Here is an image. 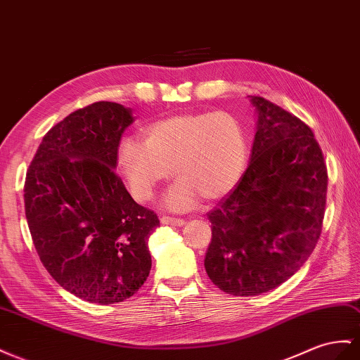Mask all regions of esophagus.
<instances>
[{
    "instance_id": "esophagus-1",
    "label": "esophagus",
    "mask_w": 360,
    "mask_h": 360,
    "mask_svg": "<svg viewBox=\"0 0 360 360\" xmlns=\"http://www.w3.org/2000/svg\"><path fill=\"white\" fill-rule=\"evenodd\" d=\"M160 222H162V224H167V226H179V227L184 226V219L174 218V217H167V215L160 218Z\"/></svg>"
}]
</instances>
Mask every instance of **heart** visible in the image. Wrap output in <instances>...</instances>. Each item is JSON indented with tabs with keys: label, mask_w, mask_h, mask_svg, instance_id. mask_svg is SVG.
<instances>
[{
	"label": "heart",
	"mask_w": 360,
	"mask_h": 360,
	"mask_svg": "<svg viewBox=\"0 0 360 360\" xmlns=\"http://www.w3.org/2000/svg\"><path fill=\"white\" fill-rule=\"evenodd\" d=\"M142 133L143 142L122 138L116 148V167L138 201H150L172 171L177 183L165 201L172 210H189L200 198L229 195L247 171L248 134L230 113H181Z\"/></svg>",
	"instance_id": "heart-1"
}]
</instances>
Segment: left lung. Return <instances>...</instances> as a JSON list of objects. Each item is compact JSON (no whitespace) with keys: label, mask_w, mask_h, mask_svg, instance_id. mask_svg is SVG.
I'll return each instance as SVG.
<instances>
[{"label":"left lung","mask_w":360,"mask_h":360,"mask_svg":"<svg viewBox=\"0 0 360 360\" xmlns=\"http://www.w3.org/2000/svg\"><path fill=\"white\" fill-rule=\"evenodd\" d=\"M250 165L218 206L204 268L221 290L251 297L303 266L321 235L327 168L309 125L262 96Z\"/></svg>","instance_id":"8db88e82"}]
</instances>
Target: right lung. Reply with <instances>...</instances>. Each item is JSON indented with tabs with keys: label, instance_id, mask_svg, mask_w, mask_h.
<instances>
[{
	"label": "right lung",
	"instance_id": "add662e5",
	"mask_svg": "<svg viewBox=\"0 0 360 360\" xmlns=\"http://www.w3.org/2000/svg\"><path fill=\"white\" fill-rule=\"evenodd\" d=\"M133 121L118 103L75 110L44 136L27 171L25 217L39 259L89 303L130 298L151 269L148 238L159 218L115 174L116 148Z\"/></svg>",
	"mask_w": 360,
	"mask_h": 360
}]
</instances>
